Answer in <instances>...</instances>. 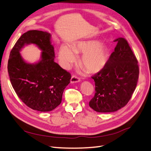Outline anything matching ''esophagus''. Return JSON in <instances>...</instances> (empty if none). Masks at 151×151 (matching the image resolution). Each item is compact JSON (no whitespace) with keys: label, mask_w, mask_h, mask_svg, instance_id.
I'll return each mask as SVG.
<instances>
[{"label":"esophagus","mask_w":151,"mask_h":151,"mask_svg":"<svg viewBox=\"0 0 151 151\" xmlns=\"http://www.w3.org/2000/svg\"><path fill=\"white\" fill-rule=\"evenodd\" d=\"M80 81V79L78 78V76H76V75H73L71 76V83H77Z\"/></svg>","instance_id":"obj_1"}]
</instances>
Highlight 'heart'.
Wrapping results in <instances>:
<instances>
[{"instance_id": "1", "label": "heart", "mask_w": 151, "mask_h": 151, "mask_svg": "<svg viewBox=\"0 0 151 151\" xmlns=\"http://www.w3.org/2000/svg\"><path fill=\"white\" fill-rule=\"evenodd\" d=\"M76 53L83 54L82 65L87 71L96 73L105 66L108 53L105 46L98 41L82 42L77 44L72 50L67 46L60 48L59 58L63 66L68 69L76 60Z\"/></svg>"}]
</instances>
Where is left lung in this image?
Masks as SVG:
<instances>
[{"mask_svg": "<svg viewBox=\"0 0 151 151\" xmlns=\"http://www.w3.org/2000/svg\"><path fill=\"white\" fill-rule=\"evenodd\" d=\"M114 41L117 44L105 66L92 76L95 95L89 106L98 112H113L126 106L138 82V60L128 42L122 37Z\"/></svg>", "mask_w": 151, "mask_h": 151, "instance_id": "left-lung-1", "label": "left lung"}]
</instances>
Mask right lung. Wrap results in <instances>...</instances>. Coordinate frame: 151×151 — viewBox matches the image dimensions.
Here are the masks:
<instances>
[{"label": "right lung", "mask_w": 151, "mask_h": 151, "mask_svg": "<svg viewBox=\"0 0 151 151\" xmlns=\"http://www.w3.org/2000/svg\"><path fill=\"white\" fill-rule=\"evenodd\" d=\"M51 34L41 30H29L22 34L9 55L7 70L17 96L30 109L50 111L59 106L64 88L70 83L71 74L55 63ZM36 44L42 51L41 59L27 63L19 52L26 44Z\"/></svg>", "instance_id": "obj_1"}]
</instances>
